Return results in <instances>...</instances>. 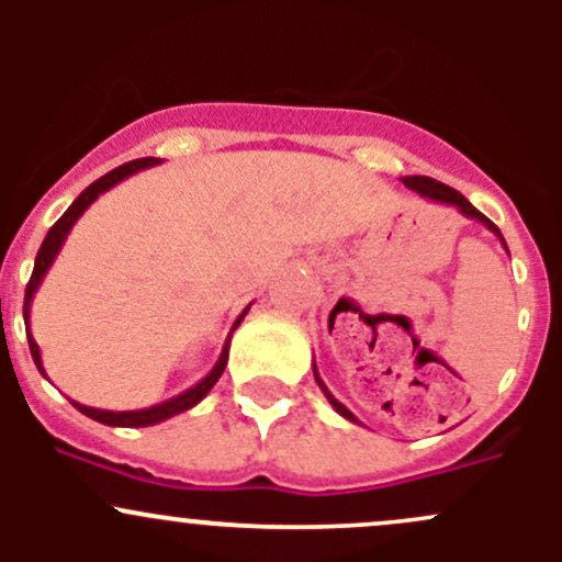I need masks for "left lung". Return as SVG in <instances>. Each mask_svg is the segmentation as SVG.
I'll return each mask as SVG.
<instances>
[{"instance_id": "1", "label": "left lung", "mask_w": 562, "mask_h": 562, "mask_svg": "<svg viewBox=\"0 0 562 562\" xmlns=\"http://www.w3.org/2000/svg\"><path fill=\"white\" fill-rule=\"evenodd\" d=\"M402 184L405 187H411V190H416L418 195L422 198H427V201H435V203H446V206H457L459 209V214H464V217H470V220H475V223H481V225H486V231H492V234L497 236V239H501V245L506 247V239H503V234L501 231H497V225L492 223V220H486L484 214L479 212V209L473 206V203L468 201V198L462 195V192H457L454 187H449V184H443V181H438V179H429V176H402ZM508 249V247H506ZM313 372H315V381H317V386H321V391L323 394H326V400L331 402V407L334 411L339 413V416L342 418H348V422H353V424H361L359 418L353 416V413L348 411V407L342 405V402L337 400V396L331 394V391L326 389V383L321 381V375H317V367L313 364Z\"/></svg>"}]
</instances>
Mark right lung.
Returning a JSON list of instances; mask_svg holds the SVG:
<instances>
[{
    "instance_id": "add662e5",
    "label": "right lung",
    "mask_w": 562,
    "mask_h": 562,
    "mask_svg": "<svg viewBox=\"0 0 562 562\" xmlns=\"http://www.w3.org/2000/svg\"><path fill=\"white\" fill-rule=\"evenodd\" d=\"M151 166H160V160H157V157H140V160L124 162V166L113 168L111 173L100 176L98 181H92V184H89L87 190H83L81 195H78L76 201L70 203V209H67V212L61 214L59 220H56L54 228L48 231V236H45L43 245H40V252H37V258H35V271H32L30 285H26V293H24V323H26V339H30L32 359H35L37 370L43 372V375H45L43 359H40V348H37L35 337H32V331H30V310H32V299H35L40 282H43V277L48 274L50 263H54L56 255H59V249H61V245H65V239H67V234H70V231H72V225L78 223V217H81V214L87 212V209L92 206V203L98 201L100 195H103V192L111 190V187H116L119 181H124V179H127V176L144 171V168H151ZM247 310L239 317H236L234 328L239 326L241 321H245ZM234 328H231V334H234ZM231 334H228V339H225V348H223V353H220L217 364L212 367V372H209V375L203 378V381H198L192 389L181 391V394H176V396H171V400L160 402V405L144 407V411H100V407L81 405V402H72V405H76L78 411L83 413V416L94 418V422H100V424H108V427H151V424L166 422V418L176 416V413H184V411H190V407H195L198 402H201L203 396H206L209 391H212L214 383L220 381V375H223V372H225V364H228Z\"/></svg>"
}]
</instances>
